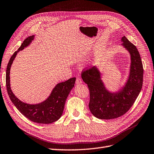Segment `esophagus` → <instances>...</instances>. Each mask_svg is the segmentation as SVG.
Listing matches in <instances>:
<instances>
[{
	"mask_svg": "<svg viewBox=\"0 0 154 154\" xmlns=\"http://www.w3.org/2000/svg\"><path fill=\"white\" fill-rule=\"evenodd\" d=\"M82 83V79L79 78H76V83L77 84V85H78V84H80V83Z\"/></svg>",
	"mask_w": 154,
	"mask_h": 154,
	"instance_id": "34e87169",
	"label": "esophagus"
}]
</instances>
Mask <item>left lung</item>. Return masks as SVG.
I'll use <instances>...</instances> for the list:
<instances>
[{
	"label": "left lung",
	"mask_w": 154,
	"mask_h": 154,
	"mask_svg": "<svg viewBox=\"0 0 154 154\" xmlns=\"http://www.w3.org/2000/svg\"><path fill=\"white\" fill-rule=\"evenodd\" d=\"M123 45L131 57L130 76L124 88L111 94L106 90L100 79V72L95 67L83 70L82 78L87 84L90 92V111L100 119L119 118L128 112L141 91L143 78V67L140 53L135 45L125 36L122 38Z\"/></svg>",
	"instance_id": "1"
}]
</instances>
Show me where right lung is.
<instances>
[{"instance_id":"1","label":"right lung","mask_w":154,"mask_h":154,"mask_svg":"<svg viewBox=\"0 0 154 154\" xmlns=\"http://www.w3.org/2000/svg\"><path fill=\"white\" fill-rule=\"evenodd\" d=\"M34 35L26 38L21 46L11 57L7 66L6 83L9 97L20 112L26 118L39 124H51L59 120L61 116L66 99L71 89L75 86L76 78H71L68 80L57 84L45 101L42 103L31 105L24 103L15 96L10 88V68L17 53L27 46L33 40Z\"/></svg>"}]
</instances>
